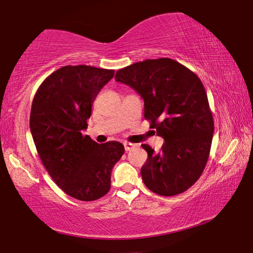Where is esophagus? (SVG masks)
Returning a JSON list of instances; mask_svg holds the SVG:
<instances>
[{
	"label": "esophagus",
	"mask_w": 253,
	"mask_h": 253,
	"mask_svg": "<svg viewBox=\"0 0 253 253\" xmlns=\"http://www.w3.org/2000/svg\"><path fill=\"white\" fill-rule=\"evenodd\" d=\"M133 147H134L133 144H131V143H124V150H126V152H127V151H131Z\"/></svg>",
	"instance_id": "obj_1"
}]
</instances>
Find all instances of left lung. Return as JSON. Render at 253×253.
Here are the masks:
<instances>
[{
  "label": "left lung",
  "instance_id": "obj_1",
  "mask_svg": "<svg viewBox=\"0 0 253 253\" xmlns=\"http://www.w3.org/2000/svg\"><path fill=\"white\" fill-rule=\"evenodd\" d=\"M115 81L144 99V117L165 139L161 151L146 144L143 182L152 192L176 196L195 184L210 157L214 121L202 81L171 58L145 60L120 69Z\"/></svg>",
  "mask_w": 253,
  "mask_h": 253
}]
</instances>
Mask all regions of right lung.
<instances>
[{"label": "right lung", "instance_id": "obj_1", "mask_svg": "<svg viewBox=\"0 0 253 253\" xmlns=\"http://www.w3.org/2000/svg\"><path fill=\"white\" fill-rule=\"evenodd\" d=\"M114 72L65 65L44 79L31 107L30 129L41 162L67 195L83 202L107 195L113 167L124 153L119 141L100 145L82 133L92 103Z\"/></svg>", "mask_w": 253, "mask_h": 253}]
</instances>
